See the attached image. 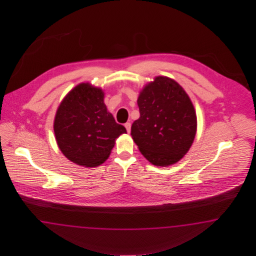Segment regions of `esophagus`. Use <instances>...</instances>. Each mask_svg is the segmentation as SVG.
<instances>
[{"label": "esophagus", "instance_id": "obj_1", "mask_svg": "<svg viewBox=\"0 0 256 256\" xmlns=\"http://www.w3.org/2000/svg\"><path fill=\"white\" fill-rule=\"evenodd\" d=\"M124 128H126V132L130 133V130H132V124H130V122H128V123H126V124H124Z\"/></svg>", "mask_w": 256, "mask_h": 256}]
</instances>
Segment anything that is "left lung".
<instances>
[{"label":"left lung","instance_id":"obj_1","mask_svg":"<svg viewBox=\"0 0 256 256\" xmlns=\"http://www.w3.org/2000/svg\"><path fill=\"white\" fill-rule=\"evenodd\" d=\"M140 118L132 139L148 162L169 166L179 162L194 142L197 118L184 89L170 78L158 76L140 91Z\"/></svg>","mask_w":256,"mask_h":256}]
</instances>
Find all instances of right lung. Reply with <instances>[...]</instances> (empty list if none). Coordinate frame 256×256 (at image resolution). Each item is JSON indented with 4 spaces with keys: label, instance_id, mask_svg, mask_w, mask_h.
I'll use <instances>...</instances> for the list:
<instances>
[{
    "label": "right lung",
    "instance_id": "right-lung-1",
    "mask_svg": "<svg viewBox=\"0 0 256 256\" xmlns=\"http://www.w3.org/2000/svg\"><path fill=\"white\" fill-rule=\"evenodd\" d=\"M54 128L62 154L86 167L104 162L116 139L126 133L107 110L103 91L90 84H80L66 96L56 112Z\"/></svg>",
    "mask_w": 256,
    "mask_h": 256
}]
</instances>
